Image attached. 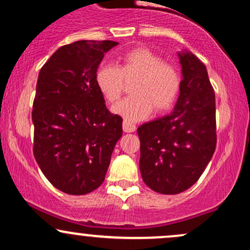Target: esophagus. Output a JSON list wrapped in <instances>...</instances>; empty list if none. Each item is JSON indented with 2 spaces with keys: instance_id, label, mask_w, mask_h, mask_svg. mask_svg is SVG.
Listing matches in <instances>:
<instances>
[{
  "instance_id": "34e87169",
  "label": "esophagus",
  "mask_w": 250,
  "mask_h": 250,
  "mask_svg": "<svg viewBox=\"0 0 250 250\" xmlns=\"http://www.w3.org/2000/svg\"><path fill=\"white\" fill-rule=\"evenodd\" d=\"M122 128H123V131H125V133H134V131L136 130V127H135L133 123L128 121H123Z\"/></svg>"
}]
</instances>
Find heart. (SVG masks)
Listing matches in <instances>:
<instances>
[{
    "instance_id": "obj_1",
    "label": "heart",
    "mask_w": 250,
    "mask_h": 250,
    "mask_svg": "<svg viewBox=\"0 0 250 250\" xmlns=\"http://www.w3.org/2000/svg\"><path fill=\"white\" fill-rule=\"evenodd\" d=\"M125 80H137L131 88L133 96L123 100L113 111L125 121L145 120L154 111L167 113L180 95L181 74L176 67L148 48H134L120 57V65L102 64L95 73L96 87L108 102L121 99Z\"/></svg>"
}]
</instances>
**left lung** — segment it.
Listing matches in <instances>:
<instances>
[{
  "instance_id": "left-lung-1",
  "label": "left lung",
  "mask_w": 250,
  "mask_h": 250,
  "mask_svg": "<svg viewBox=\"0 0 250 250\" xmlns=\"http://www.w3.org/2000/svg\"><path fill=\"white\" fill-rule=\"evenodd\" d=\"M182 84L171 115L145 123L140 137L142 180L156 193L190 188L216 148V108L207 68L191 53L180 54Z\"/></svg>"
}]
</instances>
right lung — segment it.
Here are the masks:
<instances>
[{
  "mask_svg": "<svg viewBox=\"0 0 250 250\" xmlns=\"http://www.w3.org/2000/svg\"><path fill=\"white\" fill-rule=\"evenodd\" d=\"M117 44H65L40 70L31 113L34 156L48 181L65 194L84 195L101 186L122 136V117L108 110L95 83L104 54Z\"/></svg>",
  "mask_w": 250,
  "mask_h": 250,
  "instance_id": "obj_1",
  "label": "right lung"
}]
</instances>
